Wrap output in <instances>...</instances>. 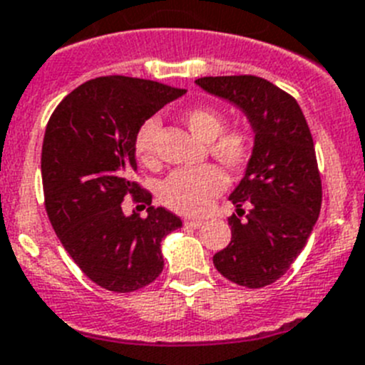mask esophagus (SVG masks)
<instances>
[{
  "mask_svg": "<svg viewBox=\"0 0 365 365\" xmlns=\"http://www.w3.org/2000/svg\"><path fill=\"white\" fill-rule=\"evenodd\" d=\"M185 224H186V226H190V228H200V226L205 224V220H202V219H192V217H188V219H185Z\"/></svg>",
  "mask_w": 365,
  "mask_h": 365,
  "instance_id": "obj_1",
  "label": "esophagus"
}]
</instances>
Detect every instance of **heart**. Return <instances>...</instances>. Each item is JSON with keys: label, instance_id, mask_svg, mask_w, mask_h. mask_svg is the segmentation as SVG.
Returning <instances> with one entry per match:
<instances>
[{"label": "heart", "instance_id": "heart-1", "mask_svg": "<svg viewBox=\"0 0 365 365\" xmlns=\"http://www.w3.org/2000/svg\"><path fill=\"white\" fill-rule=\"evenodd\" d=\"M190 132L200 141L210 143L213 155L232 170H242L253 153V135L246 128L224 130V115L208 106H193L182 115ZM159 130L157 119H146L135 133V153L141 163H155V137ZM226 188V177L215 166L197 170H177L165 180L160 197L165 205L180 213H205L215 197Z\"/></svg>", "mask_w": 365, "mask_h": 365}]
</instances>
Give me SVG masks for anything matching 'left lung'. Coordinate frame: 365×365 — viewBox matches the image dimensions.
I'll list each match as a JSON object with an SVG mask.
<instances>
[{
    "mask_svg": "<svg viewBox=\"0 0 365 365\" xmlns=\"http://www.w3.org/2000/svg\"><path fill=\"white\" fill-rule=\"evenodd\" d=\"M195 85L237 106L253 130L252 159L230 193L232 240L213 264L239 286H269L295 262L319 219L322 185L312 132L299 103L266 79L220 76Z\"/></svg>",
    "mask_w": 365,
    "mask_h": 365,
    "instance_id": "8db88e82",
    "label": "left lung"
}]
</instances>
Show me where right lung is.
I'll return each instance as SVG.
<instances>
[{"label": "right lung", "mask_w": 365, "mask_h": 365, "mask_svg": "<svg viewBox=\"0 0 365 365\" xmlns=\"http://www.w3.org/2000/svg\"><path fill=\"white\" fill-rule=\"evenodd\" d=\"M186 90L148 79L106 76L70 92L45 130L41 175L56 235L90 280L108 292L148 286L165 267L160 242L182 220L153 208L130 177L137 170L135 133ZM126 195L149 205L147 217L125 216Z\"/></svg>", "instance_id": "add662e5"}]
</instances>
